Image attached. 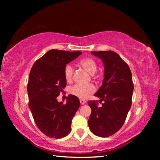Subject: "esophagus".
Wrapping results in <instances>:
<instances>
[{
	"label": "esophagus",
	"mask_w": 160,
	"mask_h": 160,
	"mask_svg": "<svg viewBox=\"0 0 160 160\" xmlns=\"http://www.w3.org/2000/svg\"><path fill=\"white\" fill-rule=\"evenodd\" d=\"M80 104L82 105V104H85L86 101H85V100H84V99H80Z\"/></svg>",
	"instance_id": "1"
}]
</instances>
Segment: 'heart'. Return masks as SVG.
<instances>
[{
  "instance_id": "obj_1",
  "label": "heart",
  "mask_w": 160,
  "mask_h": 160,
  "mask_svg": "<svg viewBox=\"0 0 160 160\" xmlns=\"http://www.w3.org/2000/svg\"><path fill=\"white\" fill-rule=\"evenodd\" d=\"M79 65L85 68L87 71L90 72V74L93 75L97 71V64L95 60L92 58H85L79 62ZM64 78L68 82H71L73 79L74 69L71 65L68 64L64 68ZM96 90L95 86L92 84L89 85H80L77 84L72 86L70 90V92L72 95L78 97V98L85 99L92 94Z\"/></svg>"
}]
</instances>
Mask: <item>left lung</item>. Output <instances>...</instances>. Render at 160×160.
Returning <instances> with one entry per match:
<instances>
[{"label": "left lung", "instance_id": "left-lung-1", "mask_svg": "<svg viewBox=\"0 0 160 160\" xmlns=\"http://www.w3.org/2000/svg\"><path fill=\"white\" fill-rule=\"evenodd\" d=\"M102 59L104 66L102 85L94 96L100 99L89 101L92 113L88 126L94 135L106 138L116 133L125 122L132 104L133 83L130 68L118 54L112 51H91Z\"/></svg>", "mask_w": 160, "mask_h": 160}]
</instances>
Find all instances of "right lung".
<instances>
[{"label":"right lung","mask_w":160,"mask_h":160,"mask_svg":"<svg viewBox=\"0 0 160 160\" xmlns=\"http://www.w3.org/2000/svg\"><path fill=\"white\" fill-rule=\"evenodd\" d=\"M81 53L51 49L35 62L29 72V107L38 128L49 138H62L71 131L72 119L79 109L80 100L69 94L63 104L58 102L57 97L66 86L65 67Z\"/></svg>","instance_id":"obj_1"}]
</instances>
